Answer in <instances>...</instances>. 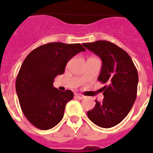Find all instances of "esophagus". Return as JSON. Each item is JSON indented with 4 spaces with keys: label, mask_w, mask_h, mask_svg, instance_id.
Here are the masks:
<instances>
[{
    "label": "esophagus",
    "mask_w": 153,
    "mask_h": 153,
    "mask_svg": "<svg viewBox=\"0 0 153 153\" xmlns=\"http://www.w3.org/2000/svg\"><path fill=\"white\" fill-rule=\"evenodd\" d=\"M76 98H78V99H82V98H84L85 97H84L82 94H76Z\"/></svg>",
    "instance_id": "obj_1"
}]
</instances>
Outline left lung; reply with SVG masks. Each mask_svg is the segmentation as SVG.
<instances>
[{"instance_id":"8db88e82","label":"left lung","mask_w":153,"mask_h":153,"mask_svg":"<svg viewBox=\"0 0 153 153\" xmlns=\"http://www.w3.org/2000/svg\"><path fill=\"white\" fill-rule=\"evenodd\" d=\"M83 46L102 59L98 80L105 84L101 89L103 101L96 100L95 106L87 115L99 127L111 128L120 123L133 107L137 92V70L128 53L111 42L98 40Z\"/></svg>"}]
</instances>
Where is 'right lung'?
Listing matches in <instances>:
<instances>
[{"label":"right lung","mask_w":153,"mask_h":153,"mask_svg":"<svg viewBox=\"0 0 153 153\" xmlns=\"http://www.w3.org/2000/svg\"><path fill=\"white\" fill-rule=\"evenodd\" d=\"M85 51L80 44L55 42L38 47L25 58L16 77V91L23 113L35 127L47 130L62 120L74 94L55 88L54 79L64 73L73 56Z\"/></svg>","instance_id":"right-lung-1"}]
</instances>
